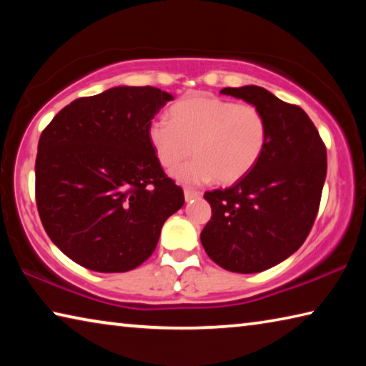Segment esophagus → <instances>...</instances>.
<instances>
[{
	"instance_id": "esophagus-1",
	"label": "esophagus",
	"mask_w": 366,
	"mask_h": 366,
	"mask_svg": "<svg viewBox=\"0 0 366 366\" xmlns=\"http://www.w3.org/2000/svg\"><path fill=\"white\" fill-rule=\"evenodd\" d=\"M200 195H202L200 192H197V190H192V189H185V190H184L185 202H192V200H195V198H198Z\"/></svg>"
}]
</instances>
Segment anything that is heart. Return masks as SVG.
<instances>
[{"mask_svg":"<svg viewBox=\"0 0 366 366\" xmlns=\"http://www.w3.org/2000/svg\"><path fill=\"white\" fill-rule=\"evenodd\" d=\"M148 140L159 164L176 168L194 150V158L174 171L177 181L200 185L232 184L244 179L262 159L268 122L252 103L212 97H192L171 108V121L157 117Z\"/></svg>","mask_w":366,"mask_h":366,"instance_id":"1","label":"heart"}]
</instances>
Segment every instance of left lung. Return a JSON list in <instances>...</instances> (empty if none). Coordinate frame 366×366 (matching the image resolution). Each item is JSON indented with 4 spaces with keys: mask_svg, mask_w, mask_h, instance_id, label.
<instances>
[{
    "mask_svg": "<svg viewBox=\"0 0 366 366\" xmlns=\"http://www.w3.org/2000/svg\"><path fill=\"white\" fill-rule=\"evenodd\" d=\"M221 94L262 111L268 142L244 179L232 187L205 192L212 219L200 240L221 268L249 274L284 262L305 242L326 179V147L305 111L263 86H227Z\"/></svg>",
    "mask_w": 366,
    "mask_h": 366,
    "instance_id": "obj_1",
    "label": "left lung"
}]
</instances>
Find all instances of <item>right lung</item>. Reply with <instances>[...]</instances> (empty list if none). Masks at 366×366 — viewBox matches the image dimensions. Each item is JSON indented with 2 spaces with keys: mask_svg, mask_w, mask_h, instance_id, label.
Returning <instances> with one entry per match:
<instances>
[{
  "mask_svg": "<svg viewBox=\"0 0 366 366\" xmlns=\"http://www.w3.org/2000/svg\"><path fill=\"white\" fill-rule=\"evenodd\" d=\"M171 100L154 86H114L74 100L41 132L36 208L72 262L98 272L137 268L184 205L148 140L152 119Z\"/></svg>",
  "mask_w": 366,
  "mask_h": 366,
  "instance_id": "1",
  "label": "right lung"
}]
</instances>
